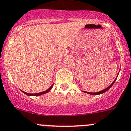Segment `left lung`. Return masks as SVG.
<instances>
[{
    "label": "left lung",
    "instance_id": "8db88e82",
    "mask_svg": "<svg viewBox=\"0 0 131 131\" xmlns=\"http://www.w3.org/2000/svg\"><path fill=\"white\" fill-rule=\"evenodd\" d=\"M116 79H117V78H116V79H115V81H114L113 82V83L111 84L110 85V86H109L107 88L104 89V90H102V91H99V92H96V93H91V92H87V91H83V92H84V93H86L90 94V95H100V94L104 93H105V92H106V91H107V90H108L109 89H110V88H111V86H112L113 85V84L115 83V81H116Z\"/></svg>",
    "mask_w": 131,
    "mask_h": 131
}]
</instances>
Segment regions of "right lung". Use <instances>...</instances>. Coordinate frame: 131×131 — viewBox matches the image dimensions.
Listing matches in <instances>:
<instances>
[{
    "label": "right lung",
    "instance_id": "obj_1",
    "mask_svg": "<svg viewBox=\"0 0 131 131\" xmlns=\"http://www.w3.org/2000/svg\"><path fill=\"white\" fill-rule=\"evenodd\" d=\"M53 86V84L51 86H50V88H49L48 90H47L46 91H42V92H40V93H26V92H24V91H22V92L24 93H25V95H29V96H39V95H43V94H45L46 93H48L49 91H50V90L52 89V88Z\"/></svg>",
    "mask_w": 131,
    "mask_h": 131
}]
</instances>
